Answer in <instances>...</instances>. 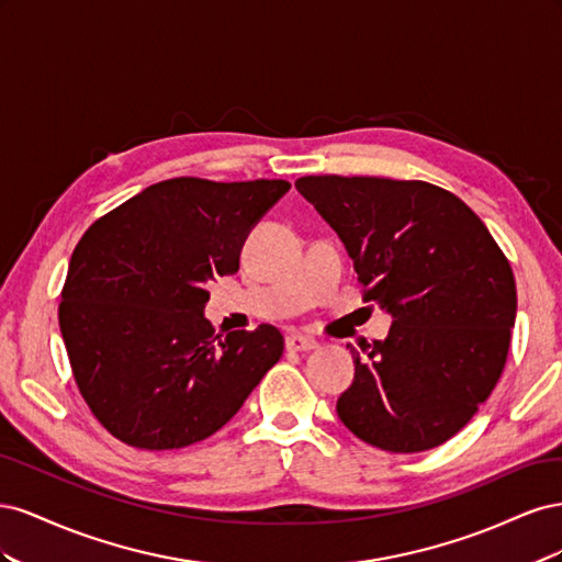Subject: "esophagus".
Instances as JSON below:
<instances>
[{
    "mask_svg": "<svg viewBox=\"0 0 562 562\" xmlns=\"http://www.w3.org/2000/svg\"><path fill=\"white\" fill-rule=\"evenodd\" d=\"M318 345L316 339L312 337H304V335H297V333H291L285 337V349L288 351H314Z\"/></svg>",
    "mask_w": 562,
    "mask_h": 562,
    "instance_id": "1",
    "label": "esophagus"
}]
</instances>
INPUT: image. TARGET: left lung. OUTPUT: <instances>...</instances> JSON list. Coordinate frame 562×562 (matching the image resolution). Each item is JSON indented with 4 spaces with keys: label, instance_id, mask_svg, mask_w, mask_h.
I'll return each mask as SVG.
<instances>
[{
    "label": "left lung",
    "instance_id": "1",
    "mask_svg": "<svg viewBox=\"0 0 562 562\" xmlns=\"http://www.w3.org/2000/svg\"><path fill=\"white\" fill-rule=\"evenodd\" d=\"M295 187L347 246L363 300L394 316L386 339L347 345L356 375L339 419L386 452L443 446L502 378L516 321L506 255L462 199L431 182L307 176Z\"/></svg>",
    "mask_w": 562,
    "mask_h": 562
}]
</instances>
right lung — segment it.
Segmentation results:
<instances>
[{
  "instance_id": "add662e5",
  "label": "right lung",
  "mask_w": 562,
  "mask_h": 562,
  "mask_svg": "<svg viewBox=\"0 0 562 562\" xmlns=\"http://www.w3.org/2000/svg\"><path fill=\"white\" fill-rule=\"evenodd\" d=\"M288 190L285 180L173 178L83 232L58 321L79 394L122 443H199L239 413L281 359L274 326L215 333L203 304L211 279L239 271L250 227Z\"/></svg>"
}]
</instances>
